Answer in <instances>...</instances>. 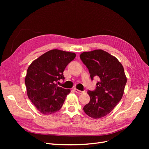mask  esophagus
<instances>
[{
	"mask_svg": "<svg viewBox=\"0 0 149 149\" xmlns=\"http://www.w3.org/2000/svg\"><path fill=\"white\" fill-rule=\"evenodd\" d=\"M74 90L75 91V92L76 93H79V94H80V93H82L83 92V91H80V90H79V89H76V88H74Z\"/></svg>",
	"mask_w": 149,
	"mask_h": 149,
	"instance_id": "34e87169",
	"label": "esophagus"
}]
</instances>
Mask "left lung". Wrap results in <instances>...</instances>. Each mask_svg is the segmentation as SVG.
<instances>
[{"mask_svg":"<svg viewBox=\"0 0 149 149\" xmlns=\"http://www.w3.org/2000/svg\"><path fill=\"white\" fill-rule=\"evenodd\" d=\"M80 57L89 69L91 80L95 77L100 79L95 90L88 91L90 101L83 110L92 118H102L122 98L127 82L124 68L115 57L102 49L83 52Z\"/></svg>","mask_w":149,"mask_h":149,"instance_id":"1","label":"left lung"}]
</instances>
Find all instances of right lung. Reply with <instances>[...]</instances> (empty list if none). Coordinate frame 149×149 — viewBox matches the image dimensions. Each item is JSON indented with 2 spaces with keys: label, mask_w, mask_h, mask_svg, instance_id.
<instances>
[{
  "label": "right lung",
  "mask_w": 149,
  "mask_h": 149,
  "mask_svg": "<svg viewBox=\"0 0 149 149\" xmlns=\"http://www.w3.org/2000/svg\"><path fill=\"white\" fill-rule=\"evenodd\" d=\"M75 56L74 52L52 49L28 67L25 79L27 95L40 113L50 115L61 108L70 91L58 86L57 83L65 79L64 70Z\"/></svg>",
  "instance_id": "add662e5"
}]
</instances>
